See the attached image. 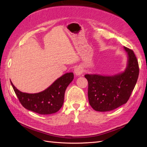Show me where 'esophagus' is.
Returning <instances> with one entry per match:
<instances>
[{"mask_svg":"<svg viewBox=\"0 0 147 147\" xmlns=\"http://www.w3.org/2000/svg\"><path fill=\"white\" fill-rule=\"evenodd\" d=\"M74 72L77 76H79V75H81L83 72V69L82 67L81 66H78L74 70Z\"/></svg>","mask_w":147,"mask_h":147,"instance_id":"1","label":"esophagus"}]
</instances>
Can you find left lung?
<instances>
[{"label":"left lung","instance_id":"left-lung-1","mask_svg":"<svg viewBox=\"0 0 147 147\" xmlns=\"http://www.w3.org/2000/svg\"><path fill=\"white\" fill-rule=\"evenodd\" d=\"M124 48L128 60L123 72L112 76L84 75L88 82L89 103L96 111L107 112L126 104L136 86L139 74L138 61L134 51L125 47Z\"/></svg>","mask_w":147,"mask_h":147}]
</instances>
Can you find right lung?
Returning <instances> with one entry per match:
<instances>
[{
  "mask_svg": "<svg viewBox=\"0 0 147 147\" xmlns=\"http://www.w3.org/2000/svg\"><path fill=\"white\" fill-rule=\"evenodd\" d=\"M72 72L63 75L45 90L35 94L19 91L10 82L16 95L24 107L38 114L49 115L57 112L64 103L67 87L74 79Z\"/></svg>",
  "mask_w": 147,
  "mask_h": 147,
  "instance_id": "1",
  "label": "right lung"
}]
</instances>
